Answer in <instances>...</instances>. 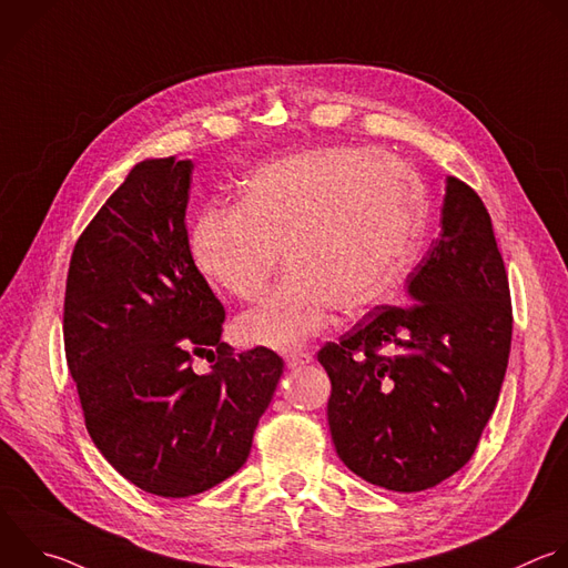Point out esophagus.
<instances>
[{
	"instance_id": "34e87169",
	"label": "esophagus",
	"mask_w": 568,
	"mask_h": 568,
	"mask_svg": "<svg viewBox=\"0 0 568 568\" xmlns=\"http://www.w3.org/2000/svg\"><path fill=\"white\" fill-rule=\"evenodd\" d=\"M285 363H287V367H303V365H307V363H312V354L310 352H290V354H285Z\"/></svg>"
}]
</instances>
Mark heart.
Wrapping results in <instances>:
<instances>
[{"label":"heart","instance_id":"obj_1","mask_svg":"<svg viewBox=\"0 0 568 568\" xmlns=\"http://www.w3.org/2000/svg\"><path fill=\"white\" fill-rule=\"evenodd\" d=\"M424 230L422 182L402 160L361 146H312L261 164L239 182L236 205H207L189 234L201 274L236 298L285 281L236 318L241 343L294 349L336 307L379 303L413 261Z\"/></svg>","mask_w":568,"mask_h":568}]
</instances>
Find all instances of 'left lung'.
I'll return each mask as SVG.
<instances>
[{
  "label": "left lung",
  "instance_id": "obj_1",
  "mask_svg": "<svg viewBox=\"0 0 568 568\" xmlns=\"http://www.w3.org/2000/svg\"><path fill=\"white\" fill-rule=\"evenodd\" d=\"M410 305H379L318 363L332 395L327 424L361 479L419 493L475 453L508 365V276L481 199L446 175L442 234L406 278Z\"/></svg>",
  "mask_w": 568,
  "mask_h": 568
}]
</instances>
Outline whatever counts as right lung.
Wrapping results in <instances>:
<instances>
[{
    "label": "right lung",
    "instance_id": "add662e5",
    "mask_svg": "<svg viewBox=\"0 0 568 568\" xmlns=\"http://www.w3.org/2000/svg\"><path fill=\"white\" fill-rule=\"evenodd\" d=\"M192 160L138 162L75 243L64 296L67 363L87 430L138 488L189 497L250 457L283 358L221 341L225 307L184 227ZM194 355L211 369L196 373Z\"/></svg>",
    "mask_w": 568,
    "mask_h": 568
}]
</instances>
